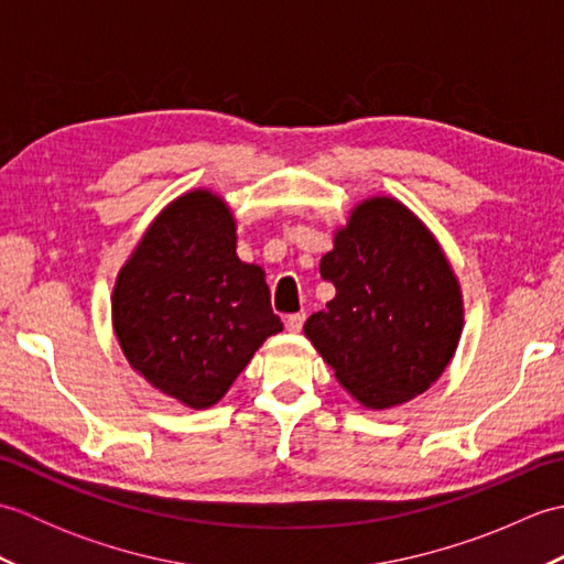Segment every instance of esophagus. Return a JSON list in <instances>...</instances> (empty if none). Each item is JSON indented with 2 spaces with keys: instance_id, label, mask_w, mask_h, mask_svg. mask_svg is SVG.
<instances>
[{
  "instance_id": "obj_1",
  "label": "esophagus",
  "mask_w": 564,
  "mask_h": 564,
  "mask_svg": "<svg viewBox=\"0 0 564 564\" xmlns=\"http://www.w3.org/2000/svg\"><path fill=\"white\" fill-rule=\"evenodd\" d=\"M303 322H305V313H293L285 317V329L289 332H301L303 329Z\"/></svg>"
}]
</instances>
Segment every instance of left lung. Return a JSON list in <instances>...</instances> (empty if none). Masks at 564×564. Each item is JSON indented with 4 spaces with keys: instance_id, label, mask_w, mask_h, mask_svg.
<instances>
[{
    "instance_id": "obj_1",
    "label": "left lung",
    "mask_w": 564,
    "mask_h": 564,
    "mask_svg": "<svg viewBox=\"0 0 564 564\" xmlns=\"http://www.w3.org/2000/svg\"><path fill=\"white\" fill-rule=\"evenodd\" d=\"M319 273L337 295L307 317L305 334L358 402L386 410L441 378L460 339V289L402 203H361Z\"/></svg>"
}]
</instances>
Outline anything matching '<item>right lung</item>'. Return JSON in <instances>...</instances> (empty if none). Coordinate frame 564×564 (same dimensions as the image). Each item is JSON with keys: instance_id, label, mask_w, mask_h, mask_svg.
<instances>
[{"instance_id": "add662e5", "label": "right lung", "mask_w": 564, "mask_h": 564, "mask_svg": "<svg viewBox=\"0 0 564 564\" xmlns=\"http://www.w3.org/2000/svg\"><path fill=\"white\" fill-rule=\"evenodd\" d=\"M235 220L208 191L164 208L118 273L113 329L150 386L194 410L218 402L281 332L263 271L239 261Z\"/></svg>"}]
</instances>
